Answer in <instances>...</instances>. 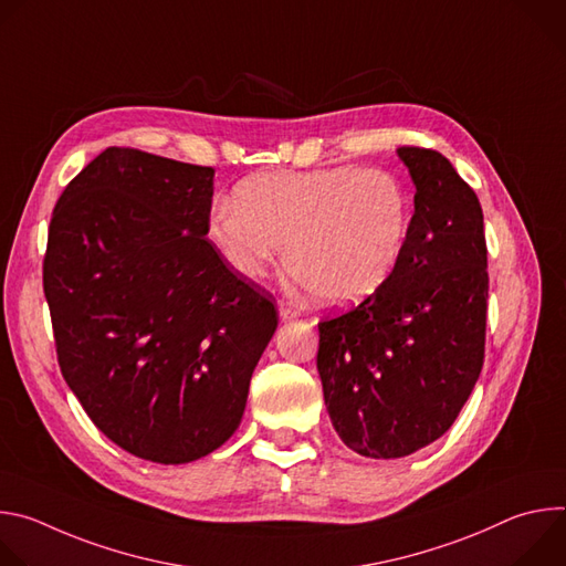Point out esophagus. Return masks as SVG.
Returning a JSON list of instances; mask_svg holds the SVG:
<instances>
[{
    "label": "esophagus",
    "mask_w": 566,
    "mask_h": 566,
    "mask_svg": "<svg viewBox=\"0 0 566 566\" xmlns=\"http://www.w3.org/2000/svg\"><path fill=\"white\" fill-rule=\"evenodd\" d=\"M280 317H282L284 322H291V319L300 317V311H297L295 306H291L289 302H280Z\"/></svg>",
    "instance_id": "34e87169"
}]
</instances>
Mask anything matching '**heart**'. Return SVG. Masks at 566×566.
Listing matches in <instances>:
<instances>
[{
    "label": "heart",
    "mask_w": 566,
    "mask_h": 566,
    "mask_svg": "<svg viewBox=\"0 0 566 566\" xmlns=\"http://www.w3.org/2000/svg\"><path fill=\"white\" fill-rule=\"evenodd\" d=\"M412 195L398 177L358 166L266 172L219 201L208 234L241 277L255 280L284 244L286 271L325 306L358 304L398 271L412 232Z\"/></svg>",
    "instance_id": "b5f03b06"
}]
</instances>
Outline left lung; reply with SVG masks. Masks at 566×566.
Listing matches in <instances>:
<instances>
[{
  "mask_svg": "<svg viewBox=\"0 0 566 566\" xmlns=\"http://www.w3.org/2000/svg\"><path fill=\"white\" fill-rule=\"evenodd\" d=\"M396 154L417 188L408 251L378 293L317 325L327 412L343 443L369 459L408 457L446 434L479 378L486 343L479 199L443 154Z\"/></svg>",
  "mask_w": 566,
  "mask_h": 566,
  "instance_id": "1",
  "label": "left lung"
}]
</instances>
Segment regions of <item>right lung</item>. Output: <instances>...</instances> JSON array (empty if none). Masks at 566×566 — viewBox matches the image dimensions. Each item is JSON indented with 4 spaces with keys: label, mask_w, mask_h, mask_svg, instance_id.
Returning <instances> with one entry per match:
<instances>
[{
    "label": "right lung",
    "mask_w": 566,
    "mask_h": 566,
    "mask_svg": "<svg viewBox=\"0 0 566 566\" xmlns=\"http://www.w3.org/2000/svg\"><path fill=\"white\" fill-rule=\"evenodd\" d=\"M212 168L107 147L55 203L44 295L57 363L96 428L179 465L241 423L277 308L208 234Z\"/></svg>",
    "instance_id": "obj_1"
}]
</instances>
